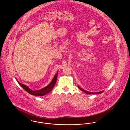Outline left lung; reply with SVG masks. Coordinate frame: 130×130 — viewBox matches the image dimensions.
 Returning a JSON list of instances; mask_svg holds the SVG:
<instances>
[{
  "mask_svg": "<svg viewBox=\"0 0 130 130\" xmlns=\"http://www.w3.org/2000/svg\"><path fill=\"white\" fill-rule=\"evenodd\" d=\"M78 88L81 90L82 91H83V92H84V93H86L87 94H99V93H102V92H103V91H101V92H98V93H93V92H88V91H85V90H84V89H82L81 88H80V87L79 86H78Z\"/></svg>",
  "mask_w": 130,
  "mask_h": 130,
  "instance_id": "obj_1",
  "label": "left lung"
}]
</instances>
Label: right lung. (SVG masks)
I'll use <instances>...</instances> for the list:
<instances>
[{
  "mask_svg": "<svg viewBox=\"0 0 130 130\" xmlns=\"http://www.w3.org/2000/svg\"><path fill=\"white\" fill-rule=\"evenodd\" d=\"M57 75H58V72H57V73H56V74L54 76V78L53 79V80H52L51 83L48 86L44 87L40 90H37V91L31 90L27 86L20 83L17 78H15V79L19 83V85L22 88H23L26 92L29 93L30 94H31V95H36V96H43V95L47 94L48 93H50L53 90L54 87L55 86L56 82Z\"/></svg>",
  "mask_w": 130,
  "mask_h": 130,
  "instance_id": "add662e5",
  "label": "right lung"
}]
</instances>
